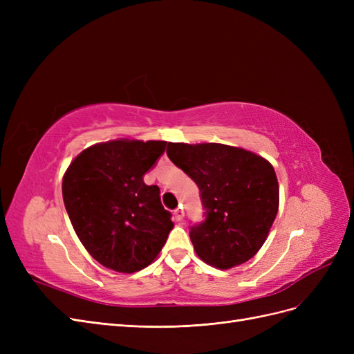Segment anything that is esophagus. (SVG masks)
<instances>
[{
	"label": "esophagus",
	"instance_id": "obj_1",
	"mask_svg": "<svg viewBox=\"0 0 354 354\" xmlns=\"http://www.w3.org/2000/svg\"><path fill=\"white\" fill-rule=\"evenodd\" d=\"M174 217H176V220H177V221H181V220H183V217H185V211H183V208H177V209L174 211Z\"/></svg>",
	"mask_w": 354,
	"mask_h": 354
}]
</instances>
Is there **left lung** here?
<instances>
[{"instance_id": "8db88e82", "label": "left lung", "mask_w": 354, "mask_h": 354, "mask_svg": "<svg viewBox=\"0 0 354 354\" xmlns=\"http://www.w3.org/2000/svg\"><path fill=\"white\" fill-rule=\"evenodd\" d=\"M167 155L195 181L207 220L192 227L199 259L229 270L260 251L279 209L273 165L246 149L221 143H168Z\"/></svg>"}]
</instances>
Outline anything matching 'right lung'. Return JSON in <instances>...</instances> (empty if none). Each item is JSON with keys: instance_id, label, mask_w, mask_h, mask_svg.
<instances>
[{"instance_id": "right-lung-1", "label": "right lung", "mask_w": 354, "mask_h": 354, "mask_svg": "<svg viewBox=\"0 0 354 354\" xmlns=\"http://www.w3.org/2000/svg\"><path fill=\"white\" fill-rule=\"evenodd\" d=\"M165 146L137 138L95 143L65 171L62 194L72 227L93 259L111 270L134 273L152 264L174 227L159 187L143 181Z\"/></svg>"}]
</instances>
